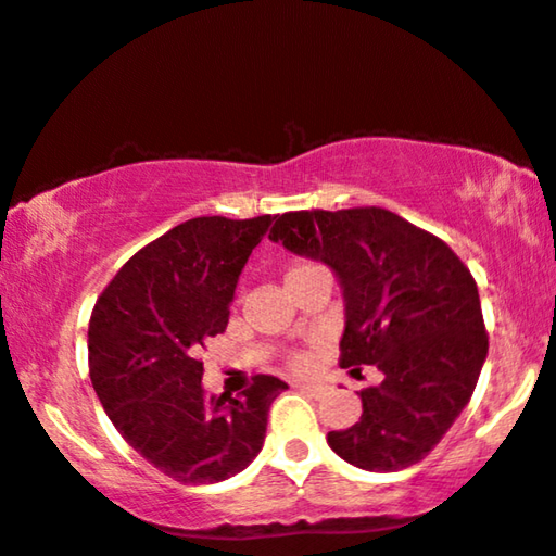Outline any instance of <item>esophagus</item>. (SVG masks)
I'll return each mask as SVG.
<instances>
[{
	"instance_id": "1",
	"label": "esophagus",
	"mask_w": 556,
	"mask_h": 556,
	"mask_svg": "<svg viewBox=\"0 0 556 556\" xmlns=\"http://www.w3.org/2000/svg\"><path fill=\"white\" fill-rule=\"evenodd\" d=\"M298 389L302 391V394H307V396H313V399H320L325 394L323 383H300Z\"/></svg>"
}]
</instances>
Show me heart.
Instances as JSON below:
<instances>
[{"mask_svg": "<svg viewBox=\"0 0 556 556\" xmlns=\"http://www.w3.org/2000/svg\"><path fill=\"white\" fill-rule=\"evenodd\" d=\"M309 269H315V264L298 262V264H292L290 269H287V277H285V279H292V277H298V274H302V271H309ZM298 364H302V358H298Z\"/></svg>", "mask_w": 556, "mask_h": 556, "instance_id": "b5f03b06", "label": "heart"}]
</instances>
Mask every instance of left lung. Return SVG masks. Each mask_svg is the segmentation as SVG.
<instances>
[{"label": "left lung", "instance_id": "left-lung-1", "mask_svg": "<svg viewBox=\"0 0 556 556\" xmlns=\"http://www.w3.org/2000/svg\"><path fill=\"white\" fill-rule=\"evenodd\" d=\"M269 239L330 266L345 302L340 366L383 374L361 391V421L328 432L332 453L371 472L425 460L468 406L488 355L468 266L383 208L285 213Z\"/></svg>", "mask_w": 556, "mask_h": 556}]
</instances>
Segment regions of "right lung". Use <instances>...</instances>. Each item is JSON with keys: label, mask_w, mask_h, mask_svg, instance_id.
Listing matches in <instances>:
<instances>
[{"label": "right lung", "mask_w": 556, "mask_h": 556, "mask_svg": "<svg viewBox=\"0 0 556 556\" xmlns=\"http://www.w3.org/2000/svg\"><path fill=\"white\" fill-rule=\"evenodd\" d=\"M271 216L192 218L137 251L96 302L88 368L124 440L177 483H218L262 453L266 414L287 389L256 376L208 396L198 351L226 330L236 285Z\"/></svg>", "instance_id": "obj_1"}]
</instances>
